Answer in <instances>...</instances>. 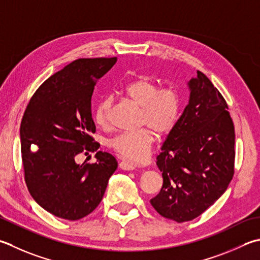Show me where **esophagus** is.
Returning <instances> with one entry per match:
<instances>
[{"label": "esophagus", "instance_id": "esophagus-1", "mask_svg": "<svg viewBox=\"0 0 260 260\" xmlns=\"http://www.w3.org/2000/svg\"><path fill=\"white\" fill-rule=\"evenodd\" d=\"M119 168H120V169H123V170L129 171V170H134V169H135V165L132 164V162L123 160V161H120Z\"/></svg>", "mask_w": 260, "mask_h": 260}]
</instances>
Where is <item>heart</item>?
Segmentation results:
<instances>
[{
  "label": "heart",
  "instance_id": "b5f03b06",
  "mask_svg": "<svg viewBox=\"0 0 260 260\" xmlns=\"http://www.w3.org/2000/svg\"><path fill=\"white\" fill-rule=\"evenodd\" d=\"M123 92L142 107L143 128L123 132L109 141V146L117 154L134 162H143L149 157L156 133L168 134L174 129L180 115V95L172 88H160L154 80L140 76L123 86ZM113 105L110 96L101 99L94 110V120L100 127L109 126V114Z\"/></svg>",
  "mask_w": 260,
  "mask_h": 260
}]
</instances>
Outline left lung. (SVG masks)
Listing matches in <instances>:
<instances>
[{"instance_id":"obj_1","label":"left lung","mask_w":260,"mask_h":260,"mask_svg":"<svg viewBox=\"0 0 260 260\" xmlns=\"http://www.w3.org/2000/svg\"><path fill=\"white\" fill-rule=\"evenodd\" d=\"M189 101L156 156L164 185L150 201L176 222L191 221L220 198L235 174V125L205 74L188 82Z\"/></svg>"}]
</instances>
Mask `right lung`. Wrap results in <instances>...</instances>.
Here are the masks:
<instances>
[{"mask_svg":"<svg viewBox=\"0 0 260 260\" xmlns=\"http://www.w3.org/2000/svg\"><path fill=\"white\" fill-rule=\"evenodd\" d=\"M117 62L79 58L48 78L30 99L20 126L24 180L34 200L53 215L80 220L100 204L115 157L98 151L91 134L94 85ZM96 151L95 164L79 165L81 153Z\"/></svg>","mask_w":260,"mask_h":260,"instance_id":"right-lung-1","label":"right lung"}]
</instances>
